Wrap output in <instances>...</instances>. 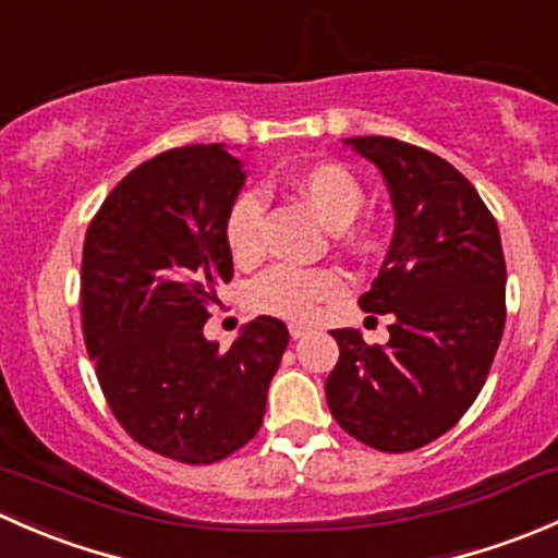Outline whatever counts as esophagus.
I'll use <instances>...</instances> for the list:
<instances>
[{
  "mask_svg": "<svg viewBox=\"0 0 558 558\" xmlns=\"http://www.w3.org/2000/svg\"><path fill=\"white\" fill-rule=\"evenodd\" d=\"M307 331H311V329H307V326H302V324H289V335L294 337V340H302V337H305Z\"/></svg>",
  "mask_w": 558,
  "mask_h": 558,
  "instance_id": "esophagus-1",
  "label": "esophagus"
}]
</instances>
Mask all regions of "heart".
<instances>
[{
	"instance_id": "heart-1",
	"label": "heart",
	"mask_w": 558,
	"mask_h": 558,
	"mask_svg": "<svg viewBox=\"0 0 558 558\" xmlns=\"http://www.w3.org/2000/svg\"><path fill=\"white\" fill-rule=\"evenodd\" d=\"M294 189L311 210L331 229L353 221L364 202L359 178L342 165H315L294 178ZM264 199L258 191H243L223 218V240L234 262L251 264L262 256ZM342 291V275L326 267L275 264L247 286V305L256 313L280 318H311L320 302Z\"/></svg>"
}]
</instances>
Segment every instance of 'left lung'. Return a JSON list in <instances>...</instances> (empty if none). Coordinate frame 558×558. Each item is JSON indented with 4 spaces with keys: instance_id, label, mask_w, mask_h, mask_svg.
Listing matches in <instances>:
<instances>
[{
    "instance_id": "obj_1",
    "label": "left lung",
    "mask_w": 558,
    "mask_h": 558,
    "mask_svg": "<svg viewBox=\"0 0 558 558\" xmlns=\"http://www.w3.org/2000/svg\"><path fill=\"white\" fill-rule=\"evenodd\" d=\"M373 161L393 205V238L362 311L393 315L388 342L335 329L326 378L337 424L369 448L404 453L446 435L470 410L505 329L499 229L453 165L393 137H345Z\"/></svg>"
}]
</instances>
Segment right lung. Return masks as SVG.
I'll list each match as a JSON object with an SVG mask.
<instances>
[{
	"label": "right lung",
	"mask_w": 558,
	"mask_h": 558,
	"mask_svg": "<svg viewBox=\"0 0 558 558\" xmlns=\"http://www.w3.org/2000/svg\"><path fill=\"white\" fill-rule=\"evenodd\" d=\"M243 183L223 143L167 150L110 191L83 243V335L107 404L140 446L183 464L256 437L289 345L269 315L229 351L205 337L207 305L234 272L223 218Z\"/></svg>",
	"instance_id": "1"
}]
</instances>
